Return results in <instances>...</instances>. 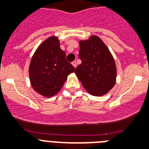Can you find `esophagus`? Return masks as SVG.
<instances>
[{"instance_id": "esophagus-1", "label": "esophagus", "mask_w": 149, "mask_h": 149, "mask_svg": "<svg viewBox=\"0 0 149 149\" xmlns=\"http://www.w3.org/2000/svg\"><path fill=\"white\" fill-rule=\"evenodd\" d=\"M72 65L74 67V68H76V67H77V63H76V61H73L72 63Z\"/></svg>"}]
</instances>
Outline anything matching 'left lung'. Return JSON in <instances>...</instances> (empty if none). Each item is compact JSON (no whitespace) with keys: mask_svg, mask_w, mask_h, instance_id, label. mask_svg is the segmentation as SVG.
<instances>
[{"mask_svg":"<svg viewBox=\"0 0 149 149\" xmlns=\"http://www.w3.org/2000/svg\"><path fill=\"white\" fill-rule=\"evenodd\" d=\"M79 43V58L82 63L74 71L77 78L91 95L107 94L113 87L116 78V67L111 53L96 36Z\"/></svg>","mask_w":149,"mask_h":149,"instance_id":"1","label":"left lung"}]
</instances>
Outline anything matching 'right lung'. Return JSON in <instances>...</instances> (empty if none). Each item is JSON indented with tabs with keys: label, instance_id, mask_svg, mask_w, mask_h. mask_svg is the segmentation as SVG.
I'll use <instances>...</instances> for the list:
<instances>
[{
	"label": "right lung",
	"instance_id": "1",
	"mask_svg": "<svg viewBox=\"0 0 149 149\" xmlns=\"http://www.w3.org/2000/svg\"><path fill=\"white\" fill-rule=\"evenodd\" d=\"M74 67L66 60L65 53L60 48L58 38L51 36L36 51L29 68L33 88L45 97L54 95L61 89Z\"/></svg>",
	"mask_w": 149,
	"mask_h": 149
}]
</instances>
